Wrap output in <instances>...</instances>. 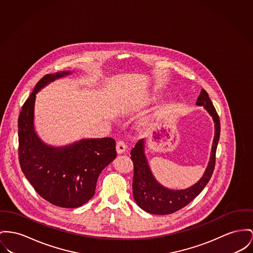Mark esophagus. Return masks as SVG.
Returning a JSON list of instances; mask_svg holds the SVG:
<instances>
[{"label":"esophagus","instance_id":"1","mask_svg":"<svg viewBox=\"0 0 253 253\" xmlns=\"http://www.w3.org/2000/svg\"><path fill=\"white\" fill-rule=\"evenodd\" d=\"M126 145H125L124 142H122V141H118V142H117L116 151H117L118 154L124 153V152H126Z\"/></svg>","mask_w":253,"mask_h":253}]
</instances>
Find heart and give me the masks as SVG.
I'll list each match as a JSON object with an SVG mask.
<instances>
[{"label":"heart","instance_id":"1","mask_svg":"<svg viewBox=\"0 0 253 253\" xmlns=\"http://www.w3.org/2000/svg\"><path fill=\"white\" fill-rule=\"evenodd\" d=\"M153 101H154V98L153 97H152V96H147L145 99H144V101H142V104H151L152 102H153ZM128 109H132L133 108V106L131 107H127Z\"/></svg>","mask_w":253,"mask_h":253}]
</instances>
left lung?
Returning a JSON list of instances; mask_svg holds the SVG:
<instances>
[{"instance_id":"left-lung-1","label":"left lung","mask_w":253,"mask_h":253,"mask_svg":"<svg viewBox=\"0 0 253 253\" xmlns=\"http://www.w3.org/2000/svg\"><path fill=\"white\" fill-rule=\"evenodd\" d=\"M196 104L203 106L212 117L215 126V134L211 148L210 158L202 177L194 185L185 189L173 190L162 185L152 173L147 154V141L141 139L131 150L130 155L134 166L133 198L137 205L144 211L154 215H168L183 208L198 197L210 180L215 168L216 151L219 143L220 124L217 111L207 92L202 89Z\"/></svg>"}]
</instances>
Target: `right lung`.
<instances>
[{"mask_svg":"<svg viewBox=\"0 0 253 253\" xmlns=\"http://www.w3.org/2000/svg\"><path fill=\"white\" fill-rule=\"evenodd\" d=\"M72 74L46 75L35 85L18 119L19 161L34 190L47 202L63 208H78L95 195L101 170L116 158L111 138H85L65 146H51L37 134L34 126L36 94L56 80Z\"/></svg>","mask_w":253,"mask_h":253,"instance_id":"obj_1","label":"right lung"}]
</instances>
